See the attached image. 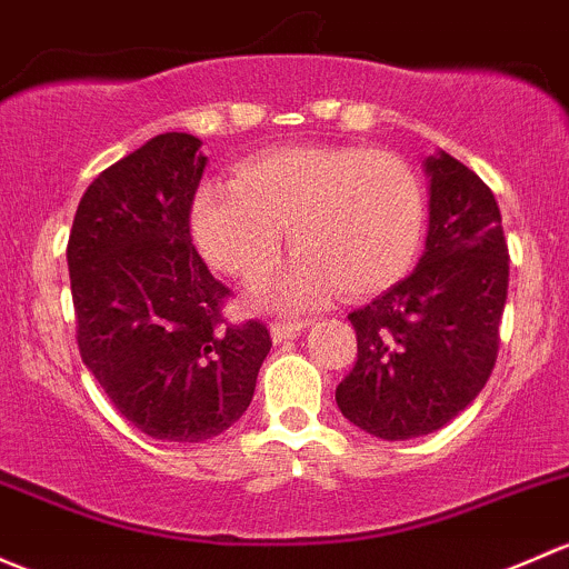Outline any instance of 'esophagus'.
<instances>
[{"label": "esophagus", "mask_w": 569, "mask_h": 569, "mask_svg": "<svg viewBox=\"0 0 569 569\" xmlns=\"http://www.w3.org/2000/svg\"><path fill=\"white\" fill-rule=\"evenodd\" d=\"M308 325H310V319H274L269 330H272L274 343H280V340L297 338V335H300Z\"/></svg>", "instance_id": "34e87169"}]
</instances>
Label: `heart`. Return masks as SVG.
Masks as SVG:
<instances>
[{
    "label": "heart",
    "mask_w": 569,
    "mask_h": 569,
    "mask_svg": "<svg viewBox=\"0 0 569 569\" xmlns=\"http://www.w3.org/2000/svg\"><path fill=\"white\" fill-rule=\"evenodd\" d=\"M426 199L415 169L365 147H286L256 154L231 184H207L190 226L212 267L259 280L278 261L283 229L300 250L261 286L278 305L387 289L420 250Z\"/></svg>",
    "instance_id": "obj_1"
}]
</instances>
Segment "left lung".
<instances>
[{
    "mask_svg": "<svg viewBox=\"0 0 569 569\" xmlns=\"http://www.w3.org/2000/svg\"><path fill=\"white\" fill-rule=\"evenodd\" d=\"M426 171V253L409 278L349 313L357 362L335 390L346 420L387 441L433 433L480 395L510 280L493 190L447 152Z\"/></svg>",
    "mask_w": 569,
    "mask_h": 569,
    "instance_id": "left-lung-1",
    "label": "left lung"
}]
</instances>
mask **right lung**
Returning <instances> with one entry per match:
<instances>
[{
	"mask_svg": "<svg viewBox=\"0 0 569 569\" xmlns=\"http://www.w3.org/2000/svg\"><path fill=\"white\" fill-rule=\"evenodd\" d=\"M190 133L149 139L81 196L68 242L81 360L119 415L160 441H204L253 400L267 325H229L231 295L190 239L204 174Z\"/></svg>",
	"mask_w": 569,
	"mask_h": 569,
	"instance_id": "obj_1",
	"label": "right lung"
}]
</instances>
